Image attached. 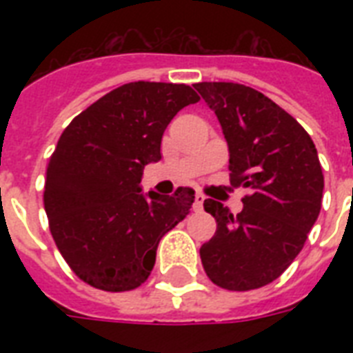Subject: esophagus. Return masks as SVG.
Listing matches in <instances>:
<instances>
[{
  "label": "esophagus",
  "mask_w": 353,
  "mask_h": 353,
  "mask_svg": "<svg viewBox=\"0 0 353 353\" xmlns=\"http://www.w3.org/2000/svg\"><path fill=\"white\" fill-rule=\"evenodd\" d=\"M203 203H205V196L201 192L196 194V203H194V210H203Z\"/></svg>",
  "instance_id": "obj_1"
}]
</instances>
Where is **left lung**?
<instances>
[{
	"mask_svg": "<svg viewBox=\"0 0 353 353\" xmlns=\"http://www.w3.org/2000/svg\"><path fill=\"white\" fill-rule=\"evenodd\" d=\"M194 88L221 124L231 183L251 190L238 216L205 199L218 231L199 256L216 285L256 290L290 268L317 221L324 188L317 148L306 130L260 91L232 82Z\"/></svg>",
	"mask_w": 353,
	"mask_h": 353,
	"instance_id": "8db88e82",
	"label": "left lung"
}]
</instances>
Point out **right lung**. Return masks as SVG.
<instances>
[{
    "label": "right lung",
    "instance_id": "add662e5",
    "mask_svg": "<svg viewBox=\"0 0 353 353\" xmlns=\"http://www.w3.org/2000/svg\"><path fill=\"white\" fill-rule=\"evenodd\" d=\"M198 101L190 85L130 82L91 104L58 139L43 192L49 227L69 268L97 290L143 284L161 238L192 207V188L144 194L141 179L144 166L161 161L172 119Z\"/></svg>",
    "mask_w": 353,
    "mask_h": 353
}]
</instances>
